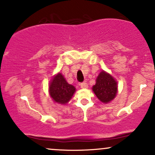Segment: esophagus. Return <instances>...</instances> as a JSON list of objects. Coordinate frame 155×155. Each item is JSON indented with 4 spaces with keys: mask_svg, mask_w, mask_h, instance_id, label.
Returning a JSON list of instances; mask_svg holds the SVG:
<instances>
[{
    "mask_svg": "<svg viewBox=\"0 0 155 155\" xmlns=\"http://www.w3.org/2000/svg\"><path fill=\"white\" fill-rule=\"evenodd\" d=\"M80 86H81V87L83 89H85V88H87V87H88V84H87V82L81 83Z\"/></svg>",
    "mask_w": 155,
    "mask_h": 155,
    "instance_id": "34e87169",
    "label": "esophagus"
}]
</instances>
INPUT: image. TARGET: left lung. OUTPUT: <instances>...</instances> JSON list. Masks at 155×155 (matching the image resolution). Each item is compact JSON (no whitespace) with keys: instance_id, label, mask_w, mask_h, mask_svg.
Masks as SVG:
<instances>
[{"instance_id":"1","label":"left lung","mask_w":155,"mask_h":155,"mask_svg":"<svg viewBox=\"0 0 155 155\" xmlns=\"http://www.w3.org/2000/svg\"><path fill=\"white\" fill-rule=\"evenodd\" d=\"M92 90L101 102L107 104L117 96V82L111 75L102 71L97 76Z\"/></svg>"}]
</instances>
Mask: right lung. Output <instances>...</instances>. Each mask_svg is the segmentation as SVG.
<instances>
[{"label":"right lung","instance_id":"1","mask_svg":"<svg viewBox=\"0 0 155 155\" xmlns=\"http://www.w3.org/2000/svg\"><path fill=\"white\" fill-rule=\"evenodd\" d=\"M75 92L74 86L68 84L61 73L55 75L49 84L50 96L55 102L61 105L68 103Z\"/></svg>","mask_w":155,"mask_h":155}]
</instances>
